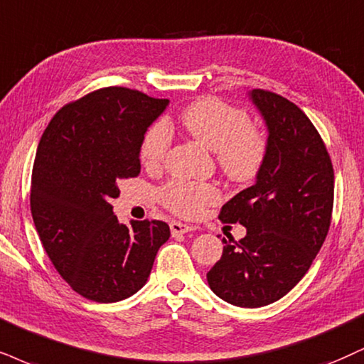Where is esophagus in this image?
Masks as SVG:
<instances>
[{
	"label": "esophagus",
	"mask_w": 364,
	"mask_h": 364,
	"mask_svg": "<svg viewBox=\"0 0 364 364\" xmlns=\"http://www.w3.org/2000/svg\"><path fill=\"white\" fill-rule=\"evenodd\" d=\"M170 231H172L173 236L177 235H186V232L194 231V228L189 226V224H183L181 221H172L170 223Z\"/></svg>",
	"instance_id": "esophagus-1"
}]
</instances>
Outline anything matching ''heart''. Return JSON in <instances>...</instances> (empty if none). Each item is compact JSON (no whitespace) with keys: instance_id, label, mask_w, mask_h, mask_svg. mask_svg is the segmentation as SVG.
Returning <instances> with one entry per match:
<instances>
[{"instance_id":"heart-1","label":"heart","mask_w":364,"mask_h":364,"mask_svg":"<svg viewBox=\"0 0 364 364\" xmlns=\"http://www.w3.org/2000/svg\"><path fill=\"white\" fill-rule=\"evenodd\" d=\"M181 124L200 145L214 151L221 172L236 183H248L257 177L267 155L263 134L250 124L248 114L216 97L191 102L181 113ZM170 146V132L156 123L145 133L140 148L141 164L154 168L161 164ZM161 204L183 218L199 216L219 199L210 183L168 182L159 192Z\"/></svg>"}]
</instances>
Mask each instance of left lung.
Wrapping results in <instances>:
<instances>
[{
    "label": "left lung",
    "mask_w": 364,
    "mask_h": 364,
    "mask_svg": "<svg viewBox=\"0 0 364 364\" xmlns=\"http://www.w3.org/2000/svg\"><path fill=\"white\" fill-rule=\"evenodd\" d=\"M267 124V155L257 182L223 205L219 219L246 228L223 237L208 273L210 290L236 307L277 302L302 280L331 226L334 170L321 134L300 107L275 92H248Z\"/></svg>",
    "instance_id": "8db88e82"
}]
</instances>
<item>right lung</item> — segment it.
<instances>
[{
  "instance_id": "obj_1",
  "label": "right lung",
  "mask_w": 364,
  "mask_h": 364,
  "mask_svg": "<svg viewBox=\"0 0 364 364\" xmlns=\"http://www.w3.org/2000/svg\"><path fill=\"white\" fill-rule=\"evenodd\" d=\"M168 106L128 87L97 89L58 109L38 143L30 208L48 258L79 295L111 304L150 277L170 237L164 221L121 224L111 199L140 173L143 136Z\"/></svg>"
}]
</instances>
